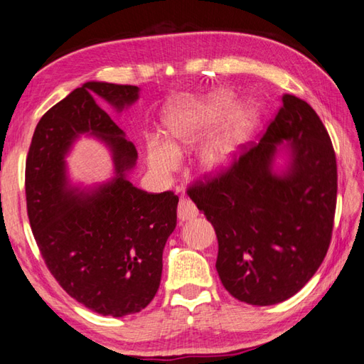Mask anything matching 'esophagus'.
<instances>
[{
	"label": "esophagus",
	"instance_id": "obj_1",
	"mask_svg": "<svg viewBox=\"0 0 364 364\" xmlns=\"http://www.w3.org/2000/svg\"><path fill=\"white\" fill-rule=\"evenodd\" d=\"M197 215H198V210L196 208L194 203L188 200V198H181V200L178 202V219H180L181 223L196 218Z\"/></svg>",
	"mask_w": 364,
	"mask_h": 364
}]
</instances>
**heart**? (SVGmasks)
Returning <instances> with one entry per match:
<instances>
[{"label": "heart", "mask_w": 364, "mask_h": 364, "mask_svg": "<svg viewBox=\"0 0 364 364\" xmlns=\"http://www.w3.org/2000/svg\"><path fill=\"white\" fill-rule=\"evenodd\" d=\"M232 107L233 96L225 91L211 92L202 97L180 99L170 104L162 118L168 141H148V166L159 175L172 173L180 161V148L194 145L227 116L219 129L213 132L197 149L198 164L205 172H218L225 168L252 131L257 118V112L252 105L240 104L230 112Z\"/></svg>", "instance_id": "b5f03b06"}]
</instances>
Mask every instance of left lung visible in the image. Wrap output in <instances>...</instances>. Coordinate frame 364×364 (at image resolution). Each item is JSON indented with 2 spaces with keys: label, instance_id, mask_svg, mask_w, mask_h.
Here are the masks:
<instances>
[{
  "label": "left lung",
  "instance_id": "obj_1",
  "mask_svg": "<svg viewBox=\"0 0 364 364\" xmlns=\"http://www.w3.org/2000/svg\"><path fill=\"white\" fill-rule=\"evenodd\" d=\"M288 166L274 170L279 148ZM188 194L216 230V269L232 296L269 306L294 296L328 251L338 194L336 156L314 109L284 95L259 144Z\"/></svg>",
  "mask_w": 364,
  "mask_h": 364
}]
</instances>
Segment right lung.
<instances>
[{
	"mask_svg": "<svg viewBox=\"0 0 364 364\" xmlns=\"http://www.w3.org/2000/svg\"><path fill=\"white\" fill-rule=\"evenodd\" d=\"M99 99L121 112L137 101L139 87L87 82L41 118L26 158V208L42 259L68 295L101 316L123 317L145 309L159 289L178 197L129 181L137 149ZM82 133L101 138L116 166L110 182L91 190L70 187L63 162Z\"/></svg>",
	"mask_w": 364,
	"mask_h": 364,
	"instance_id": "obj_1",
	"label": "right lung"
}]
</instances>
